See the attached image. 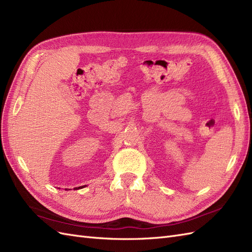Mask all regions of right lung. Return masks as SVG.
I'll return each mask as SVG.
<instances>
[{"instance_id": "obj_1", "label": "right lung", "mask_w": 252, "mask_h": 252, "mask_svg": "<svg viewBox=\"0 0 252 252\" xmlns=\"http://www.w3.org/2000/svg\"><path fill=\"white\" fill-rule=\"evenodd\" d=\"M85 186H86V185H85ZM80 188H83V186H81V187H75L74 190H75V189H80Z\"/></svg>"}]
</instances>
